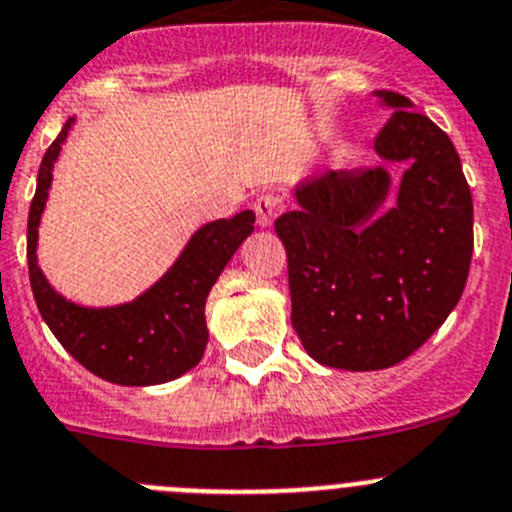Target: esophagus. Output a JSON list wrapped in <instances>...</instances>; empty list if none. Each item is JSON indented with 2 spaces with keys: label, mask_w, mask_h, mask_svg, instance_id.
<instances>
[{
  "label": "esophagus",
  "mask_w": 512,
  "mask_h": 512,
  "mask_svg": "<svg viewBox=\"0 0 512 512\" xmlns=\"http://www.w3.org/2000/svg\"><path fill=\"white\" fill-rule=\"evenodd\" d=\"M255 212L260 227H272V222L285 212V199L280 194H262L255 202Z\"/></svg>",
  "instance_id": "obj_1"
}]
</instances>
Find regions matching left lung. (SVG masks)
<instances>
[{
  "label": "left lung",
  "mask_w": 512,
  "mask_h": 512,
  "mask_svg": "<svg viewBox=\"0 0 512 512\" xmlns=\"http://www.w3.org/2000/svg\"><path fill=\"white\" fill-rule=\"evenodd\" d=\"M376 95L391 113L374 148L404 161L399 186L384 166L326 171L275 222L293 328L331 369L379 371L412 356L460 303L472 260V194L450 136L404 95Z\"/></svg>",
  "instance_id": "8db88e82"
}]
</instances>
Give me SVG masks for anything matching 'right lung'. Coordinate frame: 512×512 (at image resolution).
Instances as JSON below:
<instances>
[{
	"label": "right lung",
	"instance_id": "add662e5",
	"mask_svg": "<svg viewBox=\"0 0 512 512\" xmlns=\"http://www.w3.org/2000/svg\"><path fill=\"white\" fill-rule=\"evenodd\" d=\"M68 118L42 156L27 219V265L35 303L57 341L90 374L121 386H154L179 379L207 348V295L237 247L252 234L255 212L217 219L191 234L179 260L136 300L113 308H83L55 293L37 265V227L47 204L52 169L73 128Z\"/></svg>",
	"mask_w": 512,
	"mask_h": 512
}]
</instances>
